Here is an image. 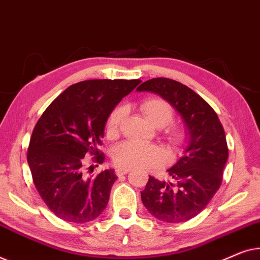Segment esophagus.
I'll return each instance as SVG.
<instances>
[{
  "instance_id": "obj_1",
  "label": "esophagus",
  "mask_w": 260,
  "mask_h": 260,
  "mask_svg": "<svg viewBox=\"0 0 260 260\" xmlns=\"http://www.w3.org/2000/svg\"><path fill=\"white\" fill-rule=\"evenodd\" d=\"M131 170L129 168H123V167H118L115 170V174L118 175V177H121V175H123V174H127Z\"/></svg>"
}]
</instances>
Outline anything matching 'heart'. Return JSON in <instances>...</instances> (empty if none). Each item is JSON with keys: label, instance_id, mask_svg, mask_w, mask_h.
<instances>
[{"label": "heart", "instance_id": "b5f03b06", "mask_svg": "<svg viewBox=\"0 0 260 260\" xmlns=\"http://www.w3.org/2000/svg\"><path fill=\"white\" fill-rule=\"evenodd\" d=\"M140 108L146 118L153 125L166 126L165 137L170 145L178 147L186 140V132L179 125H168L174 116L171 104L161 98H148L141 101ZM126 109L122 106L116 107L108 116L106 123V137L115 138L119 134L120 126L125 119ZM112 159L116 166L123 168H142L148 166H160L166 161V154L159 146L151 144H138L134 141H125L115 146L112 152Z\"/></svg>", "mask_w": 260, "mask_h": 260}]
</instances>
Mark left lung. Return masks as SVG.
I'll list each match as a JSON object with an SVG mask.
<instances>
[{
    "label": "left lung",
    "mask_w": 260,
    "mask_h": 260,
    "mask_svg": "<svg viewBox=\"0 0 260 260\" xmlns=\"http://www.w3.org/2000/svg\"><path fill=\"white\" fill-rule=\"evenodd\" d=\"M137 89L159 94L170 102L184 119L189 137L184 155L168 170L172 181L149 175L141 192L142 204L161 221H187L207 206L221 185L229 158L224 127L200 95L175 80L151 79Z\"/></svg>",
    "instance_id": "left-lung-1"
}]
</instances>
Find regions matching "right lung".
<instances>
[{"instance_id":"obj_1","label":"right lung","mask_w":260,"mask_h":260,"mask_svg":"<svg viewBox=\"0 0 260 260\" xmlns=\"http://www.w3.org/2000/svg\"><path fill=\"white\" fill-rule=\"evenodd\" d=\"M140 82L121 79L78 82L58 95L36 122L28 146V165L40 197L62 220L85 224L107 206L116 180L114 171L86 177L85 156L104 162L99 147L108 116Z\"/></svg>"}]
</instances>
